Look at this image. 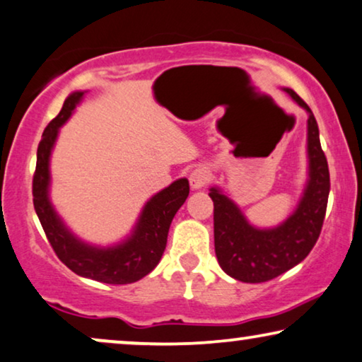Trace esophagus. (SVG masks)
<instances>
[{
    "label": "esophagus",
    "instance_id": "34e87169",
    "mask_svg": "<svg viewBox=\"0 0 362 362\" xmlns=\"http://www.w3.org/2000/svg\"><path fill=\"white\" fill-rule=\"evenodd\" d=\"M189 180H190L192 189H195V190L202 189V187H205L206 184H209L210 172L206 170L205 167H197V168H194V170H192Z\"/></svg>",
    "mask_w": 362,
    "mask_h": 362
}]
</instances>
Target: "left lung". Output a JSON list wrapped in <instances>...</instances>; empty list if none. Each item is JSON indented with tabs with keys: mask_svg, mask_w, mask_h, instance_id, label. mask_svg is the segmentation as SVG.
Segmentation results:
<instances>
[{
	"mask_svg": "<svg viewBox=\"0 0 362 362\" xmlns=\"http://www.w3.org/2000/svg\"><path fill=\"white\" fill-rule=\"evenodd\" d=\"M308 112V182L296 210L274 228H257L218 187H211L215 253L221 269L243 283H263L301 263L317 242L325 221L329 170L320 129L308 104L285 88Z\"/></svg>",
	"mask_w": 362,
	"mask_h": 362,
	"instance_id": "1",
	"label": "left lung"
}]
</instances>
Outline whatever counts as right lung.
<instances>
[{
  "mask_svg": "<svg viewBox=\"0 0 362 362\" xmlns=\"http://www.w3.org/2000/svg\"><path fill=\"white\" fill-rule=\"evenodd\" d=\"M83 95V90L72 93L42 132L33 177V204L52 250L71 272L109 285H129L151 273L160 262L173 216L189 197V180L178 178L153 195L144 206L131 237L114 247H94L71 233L49 200V157L59 127L71 117Z\"/></svg>",
  "mask_w": 362,
  "mask_h": 362,
  "instance_id": "right-lung-1",
  "label": "right lung"
}]
</instances>
